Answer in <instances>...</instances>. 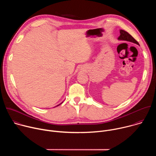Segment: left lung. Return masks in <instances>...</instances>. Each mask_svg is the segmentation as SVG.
Instances as JSON below:
<instances>
[{"mask_svg": "<svg viewBox=\"0 0 156 156\" xmlns=\"http://www.w3.org/2000/svg\"><path fill=\"white\" fill-rule=\"evenodd\" d=\"M120 35L118 39L119 40H122V41H128V42H131L133 43H135L139 45V43L138 41H136L134 38H133L128 33H127L126 31L120 30Z\"/></svg>", "mask_w": 156, "mask_h": 156, "instance_id": "left-lung-1", "label": "left lung"}]
</instances>
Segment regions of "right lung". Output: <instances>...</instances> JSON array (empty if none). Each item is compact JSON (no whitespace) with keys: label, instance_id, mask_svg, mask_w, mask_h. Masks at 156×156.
<instances>
[{"label":"right lung","instance_id":"obj_1","mask_svg":"<svg viewBox=\"0 0 156 156\" xmlns=\"http://www.w3.org/2000/svg\"><path fill=\"white\" fill-rule=\"evenodd\" d=\"M62 103H61V104H62ZM58 104V105H57V106H58V105H60V104ZM57 106H56V107H57Z\"/></svg>","mask_w":156,"mask_h":156}]
</instances>
